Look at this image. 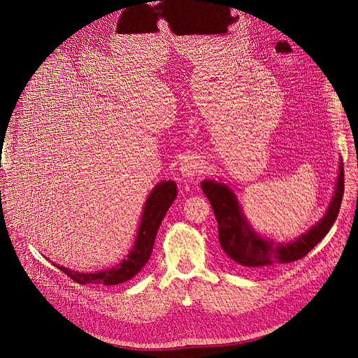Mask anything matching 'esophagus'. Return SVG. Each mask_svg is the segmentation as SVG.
I'll use <instances>...</instances> for the list:
<instances>
[{"label": "esophagus", "instance_id": "esophagus-1", "mask_svg": "<svg viewBox=\"0 0 358 358\" xmlns=\"http://www.w3.org/2000/svg\"><path fill=\"white\" fill-rule=\"evenodd\" d=\"M203 171V164L194 158V157H187L181 164H180V173L184 178L192 180L194 176L200 174Z\"/></svg>", "mask_w": 358, "mask_h": 358}]
</instances>
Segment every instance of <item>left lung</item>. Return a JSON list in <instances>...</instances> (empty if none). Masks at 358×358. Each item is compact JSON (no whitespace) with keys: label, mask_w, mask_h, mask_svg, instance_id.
Here are the masks:
<instances>
[{"label":"left lung","mask_w":358,"mask_h":358,"mask_svg":"<svg viewBox=\"0 0 358 358\" xmlns=\"http://www.w3.org/2000/svg\"><path fill=\"white\" fill-rule=\"evenodd\" d=\"M200 185L204 196L212 204L219 227V242L224 254L234 264L258 271L303 258L329 232L341 208L344 194V164L341 159L338 166L334 196L324 217L303 235L290 242H277L255 231L247 215L243 213V208L235 192L228 184L222 182V180H203Z\"/></svg>","instance_id":"obj_1"}]
</instances>
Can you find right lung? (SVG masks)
Wrapping results in <instances>:
<instances>
[{"mask_svg": "<svg viewBox=\"0 0 358 358\" xmlns=\"http://www.w3.org/2000/svg\"><path fill=\"white\" fill-rule=\"evenodd\" d=\"M177 199V184L173 180H164L158 182L152 192L149 193L143 212L141 215L139 228L136 232V238L134 241L129 254L116 264V267L94 271V273H80L71 268L55 264L61 271H64L68 277L80 285H96V286H115L124 283V281L135 277L150 258L154 248V242L157 238V232L159 224L168 212L169 206Z\"/></svg>", "mask_w": 358, "mask_h": 358, "instance_id": "right-lung-1", "label": "right lung"}]
</instances>
